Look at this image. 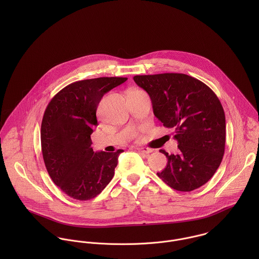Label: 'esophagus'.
<instances>
[{"instance_id":"obj_1","label":"esophagus","mask_w":259,"mask_h":259,"mask_svg":"<svg viewBox=\"0 0 259 259\" xmlns=\"http://www.w3.org/2000/svg\"><path fill=\"white\" fill-rule=\"evenodd\" d=\"M137 149L140 151V152H144V153H150L152 152V149L148 148H137Z\"/></svg>"}]
</instances>
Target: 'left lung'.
<instances>
[{
    "instance_id": "obj_1",
    "label": "left lung",
    "mask_w": 259,
    "mask_h": 259,
    "mask_svg": "<svg viewBox=\"0 0 259 259\" xmlns=\"http://www.w3.org/2000/svg\"><path fill=\"white\" fill-rule=\"evenodd\" d=\"M134 80L148 93L162 125L175 128L179 143L177 154L159 150L167 164L158 178L180 191L206 184L221 165L225 147V114L217 95L185 74L135 75Z\"/></svg>"
}]
</instances>
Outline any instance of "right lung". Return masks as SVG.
<instances>
[{"mask_svg": "<svg viewBox=\"0 0 259 259\" xmlns=\"http://www.w3.org/2000/svg\"><path fill=\"white\" fill-rule=\"evenodd\" d=\"M127 77H98L73 82L49 103L40 126L41 152L47 170L66 194L77 200L96 197L109 185L122 149L92 148L91 135L99 124L102 98Z\"/></svg>", "mask_w": 259, "mask_h": 259, "instance_id": "obj_1", "label": "right lung"}]
</instances>
